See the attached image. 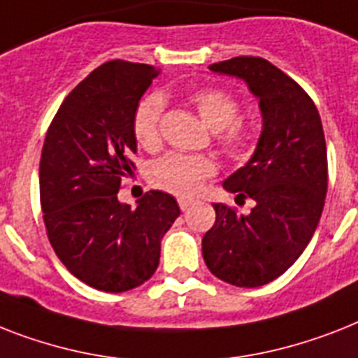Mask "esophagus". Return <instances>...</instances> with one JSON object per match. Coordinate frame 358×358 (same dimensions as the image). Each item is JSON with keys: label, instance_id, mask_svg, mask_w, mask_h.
Instances as JSON below:
<instances>
[{"label": "esophagus", "instance_id": "34e87169", "mask_svg": "<svg viewBox=\"0 0 358 358\" xmlns=\"http://www.w3.org/2000/svg\"><path fill=\"white\" fill-rule=\"evenodd\" d=\"M191 204H193V200L191 199H184V196H182V199H178V206L182 211H185V209H187Z\"/></svg>", "mask_w": 358, "mask_h": 358}]
</instances>
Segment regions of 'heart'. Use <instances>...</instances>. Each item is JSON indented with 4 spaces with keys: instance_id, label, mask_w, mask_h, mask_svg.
Returning a JSON list of instances; mask_svg holds the SVG:
<instances>
[{
    "instance_id": "b5f03b06",
    "label": "heart",
    "mask_w": 358,
    "mask_h": 358,
    "mask_svg": "<svg viewBox=\"0 0 358 358\" xmlns=\"http://www.w3.org/2000/svg\"><path fill=\"white\" fill-rule=\"evenodd\" d=\"M187 103L199 112L200 119L213 130L217 147L231 159L248 156L254 147V127L241 117V103L231 92L219 86L191 90ZM165 101L159 94L145 95L132 115V134L139 147L154 150L162 141L159 124L164 117ZM217 173V162L204 154L169 152L149 165L147 180L152 187L176 194L191 196L202 187L204 180Z\"/></svg>"
}]
</instances>
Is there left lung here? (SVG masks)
Returning a JSON list of instances; mask_svg holds the SVG:
<instances>
[{
    "label": "left lung",
    "mask_w": 358,
    "mask_h": 358,
    "mask_svg": "<svg viewBox=\"0 0 358 358\" xmlns=\"http://www.w3.org/2000/svg\"><path fill=\"white\" fill-rule=\"evenodd\" d=\"M209 69L246 80L259 99L263 132L248 164L222 184L255 206L239 215L213 204L217 219L202 255L219 280L254 289L289 270L318 226L327 193L324 129L307 92L268 60L235 57Z\"/></svg>",
    "instance_id": "left-lung-1"
}]
</instances>
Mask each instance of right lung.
<instances>
[{"mask_svg": "<svg viewBox=\"0 0 358 358\" xmlns=\"http://www.w3.org/2000/svg\"><path fill=\"white\" fill-rule=\"evenodd\" d=\"M158 71L110 60L64 99L40 158V204L55 254L90 287L124 292L149 280L167 229L180 215L174 196L149 191L136 209L117 200L134 169L132 115Z\"/></svg>", "mask_w": 358, "mask_h": 358, "instance_id": "add662e5", "label": "right lung"}]
</instances>
